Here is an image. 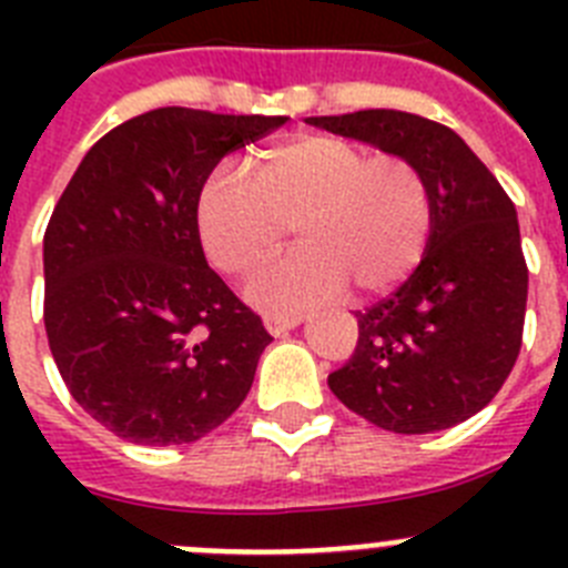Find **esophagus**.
I'll return each mask as SVG.
<instances>
[{"label":"esophagus","mask_w":568,"mask_h":568,"mask_svg":"<svg viewBox=\"0 0 568 568\" xmlns=\"http://www.w3.org/2000/svg\"><path fill=\"white\" fill-rule=\"evenodd\" d=\"M298 324H301L298 315H290V318H284V315H267V318H264V327H267V333L275 335V338L287 335L290 329H295Z\"/></svg>","instance_id":"obj_1"}]
</instances>
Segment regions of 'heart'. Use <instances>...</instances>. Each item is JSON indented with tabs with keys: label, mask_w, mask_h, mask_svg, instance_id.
<instances>
[{
	"label": "heart",
	"mask_w": 568,
	"mask_h": 568,
	"mask_svg": "<svg viewBox=\"0 0 568 568\" xmlns=\"http://www.w3.org/2000/svg\"><path fill=\"white\" fill-rule=\"evenodd\" d=\"M435 187L406 155H373L335 135H298L261 150L253 184L215 173L195 224L210 264L253 278L281 253L290 227L301 247L261 275L247 298L273 315H298L353 290L358 298L404 284L435 233Z\"/></svg>",
	"instance_id": "obj_1"
}]
</instances>
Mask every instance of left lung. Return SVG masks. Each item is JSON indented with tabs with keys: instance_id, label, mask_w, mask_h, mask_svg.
I'll use <instances>...</instances> for the list:
<instances>
[{
	"instance_id": "1",
	"label": "left lung",
	"mask_w": 568,
	"mask_h": 568,
	"mask_svg": "<svg viewBox=\"0 0 568 568\" xmlns=\"http://www.w3.org/2000/svg\"><path fill=\"white\" fill-rule=\"evenodd\" d=\"M426 170L435 233L424 261L358 318L353 358L327 378L344 406L400 435L449 429L489 404L524 338L529 270L509 195L455 130L404 110L310 115Z\"/></svg>"
}]
</instances>
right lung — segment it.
Listing matches in <instances>:
<instances>
[{
    "label": "right lung",
    "mask_w": 568,
    "mask_h": 568,
    "mask_svg": "<svg viewBox=\"0 0 568 568\" xmlns=\"http://www.w3.org/2000/svg\"><path fill=\"white\" fill-rule=\"evenodd\" d=\"M287 115L159 108L102 135L44 230V329L70 395L130 444H190L247 398L270 333L204 258L224 155Z\"/></svg>",
    "instance_id": "1"
}]
</instances>
